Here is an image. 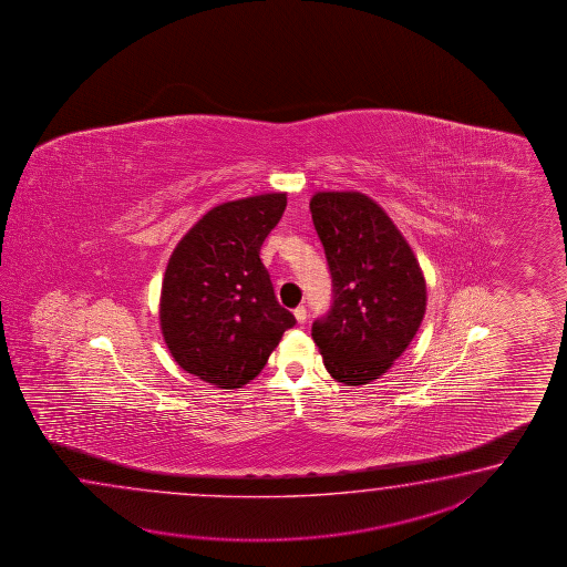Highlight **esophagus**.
<instances>
[{"label": "esophagus", "mask_w": 567, "mask_h": 567, "mask_svg": "<svg viewBox=\"0 0 567 567\" xmlns=\"http://www.w3.org/2000/svg\"><path fill=\"white\" fill-rule=\"evenodd\" d=\"M293 316H296L298 324H303V322H306V318H308V312H306V308H303V306H298V308L293 310Z\"/></svg>", "instance_id": "34e87169"}]
</instances>
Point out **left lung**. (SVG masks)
Segmentation results:
<instances>
[{
    "label": "left lung",
    "instance_id": "left-lung-1",
    "mask_svg": "<svg viewBox=\"0 0 567 567\" xmlns=\"http://www.w3.org/2000/svg\"><path fill=\"white\" fill-rule=\"evenodd\" d=\"M310 210L332 278V306L313 320V342L338 383L367 385L415 337L425 279L403 235L369 196L318 193Z\"/></svg>",
    "mask_w": 567,
    "mask_h": 567
}]
</instances>
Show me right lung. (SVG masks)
I'll use <instances>...</instances> for the list:
<instances>
[{
	"label": "right lung",
	"mask_w": 567,
	"mask_h": 567,
	"mask_svg": "<svg viewBox=\"0 0 567 567\" xmlns=\"http://www.w3.org/2000/svg\"><path fill=\"white\" fill-rule=\"evenodd\" d=\"M288 205L259 194L208 210L169 257L159 324L174 361L220 389H239L266 367L296 324L279 306L261 245Z\"/></svg>",
	"instance_id": "add662e5"
}]
</instances>
